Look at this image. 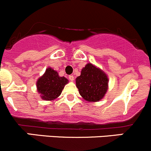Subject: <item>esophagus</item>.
Masks as SVG:
<instances>
[{"label":"esophagus","instance_id":"esophagus-1","mask_svg":"<svg viewBox=\"0 0 151 151\" xmlns=\"http://www.w3.org/2000/svg\"><path fill=\"white\" fill-rule=\"evenodd\" d=\"M69 79H70V81H73L74 80V76H73V75L69 76Z\"/></svg>","mask_w":151,"mask_h":151}]
</instances>
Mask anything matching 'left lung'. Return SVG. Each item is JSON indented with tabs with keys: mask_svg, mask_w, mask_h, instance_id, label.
<instances>
[{
	"mask_svg": "<svg viewBox=\"0 0 151 151\" xmlns=\"http://www.w3.org/2000/svg\"><path fill=\"white\" fill-rule=\"evenodd\" d=\"M108 78L101 70L89 63L76 78V86L86 101L96 102L104 98L108 87Z\"/></svg>",
	"mask_w": 151,
	"mask_h": 151,
	"instance_id": "obj_1",
	"label": "left lung"
}]
</instances>
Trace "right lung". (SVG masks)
<instances>
[{"label":"right lung","instance_id":"1","mask_svg":"<svg viewBox=\"0 0 151 151\" xmlns=\"http://www.w3.org/2000/svg\"><path fill=\"white\" fill-rule=\"evenodd\" d=\"M68 80L65 77H60L56 71L47 68L45 73L37 82V90L41 94V98L45 101H52L61 95Z\"/></svg>","mask_w":151,"mask_h":151}]
</instances>
